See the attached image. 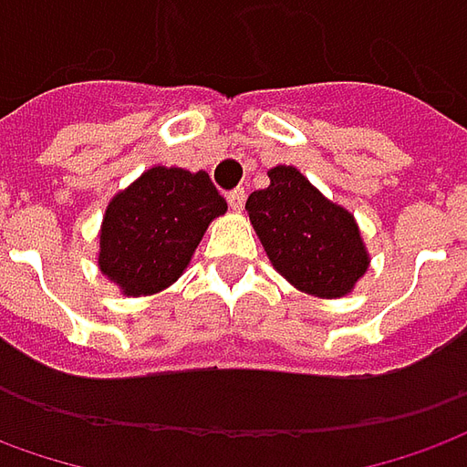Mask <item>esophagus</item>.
<instances>
[{
    "mask_svg": "<svg viewBox=\"0 0 467 467\" xmlns=\"http://www.w3.org/2000/svg\"><path fill=\"white\" fill-rule=\"evenodd\" d=\"M227 204H230L234 212H243V207H245V192H243V189H234V192L227 193Z\"/></svg>",
    "mask_w": 467,
    "mask_h": 467,
    "instance_id": "34e87169",
    "label": "esophagus"
}]
</instances>
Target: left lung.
Segmentation results:
<instances>
[{
	"mask_svg": "<svg viewBox=\"0 0 467 467\" xmlns=\"http://www.w3.org/2000/svg\"><path fill=\"white\" fill-rule=\"evenodd\" d=\"M268 179L265 189L247 196L245 209L275 271L319 299L350 294L370 263L353 214L294 166L271 168Z\"/></svg>",
	"mask_w": 467,
	"mask_h": 467,
	"instance_id": "1",
	"label": "left lung"
}]
</instances>
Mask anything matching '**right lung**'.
Segmentation results:
<instances>
[{
	"mask_svg": "<svg viewBox=\"0 0 467 467\" xmlns=\"http://www.w3.org/2000/svg\"><path fill=\"white\" fill-rule=\"evenodd\" d=\"M227 202L209 173L155 166L119 192L104 212L101 274L125 296H150L186 271L209 222Z\"/></svg>",
	"mask_w": 467,
	"mask_h": 467,
	"instance_id": "right-lung-1",
	"label": "right lung"
}]
</instances>
